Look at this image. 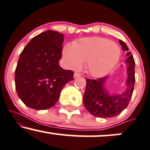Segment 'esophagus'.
<instances>
[{
	"instance_id": "esophagus-1",
	"label": "esophagus",
	"mask_w": 150,
	"mask_h": 150,
	"mask_svg": "<svg viewBox=\"0 0 150 150\" xmlns=\"http://www.w3.org/2000/svg\"><path fill=\"white\" fill-rule=\"evenodd\" d=\"M80 75H81V74L78 73H74V77H79V76H80Z\"/></svg>"
}]
</instances>
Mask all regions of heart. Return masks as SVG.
<instances>
[{
    "label": "heart",
    "instance_id": "1",
    "mask_svg": "<svg viewBox=\"0 0 150 150\" xmlns=\"http://www.w3.org/2000/svg\"><path fill=\"white\" fill-rule=\"evenodd\" d=\"M121 57V49L115 42L101 37L84 38L68 44L63 57L68 68L78 70L86 62V71L93 77L105 75L115 67Z\"/></svg>",
    "mask_w": 150,
    "mask_h": 150
}]
</instances>
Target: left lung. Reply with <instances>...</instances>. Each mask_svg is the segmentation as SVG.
<instances>
[{
	"instance_id": "left-lung-1",
	"label": "left lung",
	"mask_w": 150,
	"mask_h": 150,
	"mask_svg": "<svg viewBox=\"0 0 150 150\" xmlns=\"http://www.w3.org/2000/svg\"><path fill=\"white\" fill-rule=\"evenodd\" d=\"M120 43L124 51H129L125 42L120 40ZM127 55L129 57L125 61L128 73L127 89L124 93L110 96L103 86L107 76L96 80L86 78V84L83 102L86 109L94 117L103 118L115 117L120 114L129 105L132 97L136 78L134 59L131 52H127Z\"/></svg>"
}]
</instances>
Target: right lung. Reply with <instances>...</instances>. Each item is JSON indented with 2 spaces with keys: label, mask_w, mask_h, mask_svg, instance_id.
Segmentation results:
<instances>
[{
  "label": "right lung",
  "mask_w": 150,
  "mask_h": 150,
  "mask_svg": "<svg viewBox=\"0 0 150 150\" xmlns=\"http://www.w3.org/2000/svg\"><path fill=\"white\" fill-rule=\"evenodd\" d=\"M64 40L63 34L47 30L33 38L21 52L14 81L19 98L28 107H53L64 86L73 80V72L59 65Z\"/></svg>",
  "instance_id": "obj_1"
}]
</instances>
